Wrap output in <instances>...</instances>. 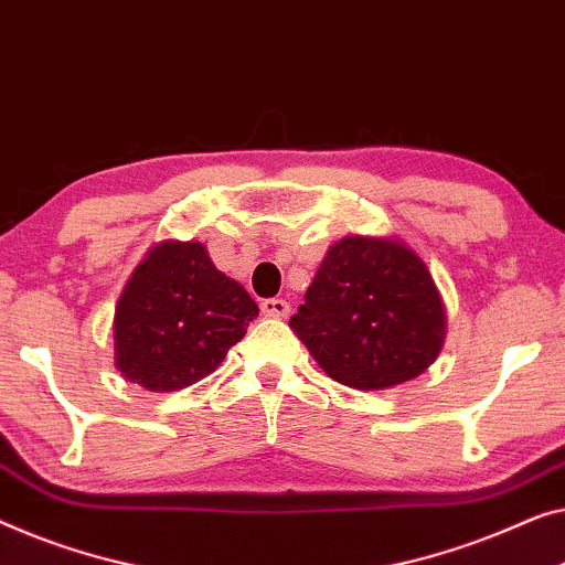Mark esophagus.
<instances>
[{
	"label": "esophagus",
	"mask_w": 565,
	"mask_h": 565,
	"mask_svg": "<svg viewBox=\"0 0 565 565\" xmlns=\"http://www.w3.org/2000/svg\"><path fill=\"white\" fill-rule=\"evenodd\" d=\"M259 308H263V313L269 318H285L290 313V302L282 298H267Z\"/></svg>",
	"instance_id": "1"
}]
</instances>
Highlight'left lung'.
I'll return each mask as SVG.
<instances>
[{
  "label": "left lung",
  "instance_id": "8db88e82",
  "mask_svg": "<svg viewBox=\"0 0 565 565\" xmlns=\"http://www.w3.org/2000/svg\"><path fill=\"white\" fill-rule=\"evenodd\" d=\"M290 329L331 380L384 390L428 370L444 343L446 316L413 249L343 236L318 267Z\"/></svg>",
  "mask_w": 565,
  "mask_h": 565
}]
</instances>
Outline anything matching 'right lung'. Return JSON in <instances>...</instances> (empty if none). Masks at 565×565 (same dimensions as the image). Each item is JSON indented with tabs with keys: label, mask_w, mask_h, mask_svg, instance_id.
<instances>
[{
	"label": "right lung",
	"mask_w": 565,
	"mask_h": 565,
	"mask_svg": "<svg viewBox=\"0 0 565 565\" xmlns=\"http://www.w3.org/2000/svg\"><path fill=\"white\" fill-rule=\"evenodd\" d=\"M259 316L199 242H162L129 277L114 316V354L129 382L175 392L216 370Z\"/></svg>",
	"instance_id": "obj_1"
}]
</instances>
